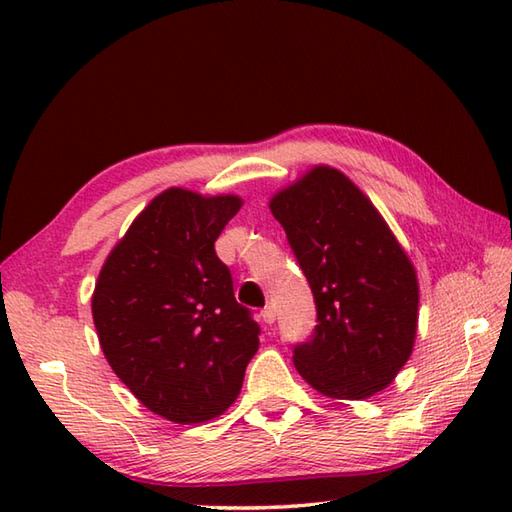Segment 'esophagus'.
Segmentation results:
<instances>
[{"label":"esophagus","mask_w":512,"mask_h":512,"mask_svg":"<svg viewBox=\"0 0 512 512\" xmlns=\"http://www.w3.org/2000/svg\"><path fill=\"white\" fill-rule=\"evenodd\" d=\"M262 319H264V323L273 325V323H275V319H277V312H275V308H273V306H266V308L262 310Z\"/></svg>","instance_id":"34e87169"}]
</instances>
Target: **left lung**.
<instances>
[{
	"instance_id": "obj_1",
	"label": "left lung",
	"mask_w": 512,
	"mask_h": 512,
	"mask_svg": "<svg viewBox=\"0 0 512 512\" xmlns=\"http://www.w3.org/2000/svg\"><path fill=\"white\" fill-rule=\"evenodd\" d=\"M270 211L312 288L317 325L295 345L297 372L319 394L363 400L383 391L413 352L418 277L372 200L328 165L281 189Z\"/></svg>"
}]
</instances>
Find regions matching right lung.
Returning <instances> with one entry per match:
<instances>
[{"instance_id":"obj_1","label":"right lung","mask_w":512,"mask_h":512,"mask_svg":"<svg viewBox=\"0 0 512 512\" xmlns=\"http://www.w3.org/2000/svg\"><path fill=\"white\" fill-rule=\"evenodd\" d=\"M242 209L237 195L171 187L151 200L107 255L92 295L101 350L127 389L176 424L233 405L259 347V325L233 295L215 239Z\"/></svg>"}]
</instances>
